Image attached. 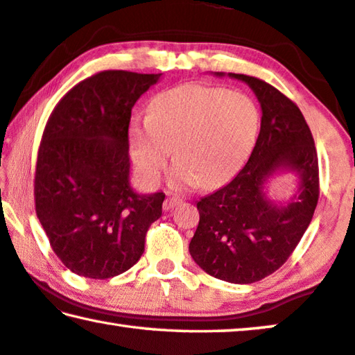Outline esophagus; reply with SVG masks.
Wrapping results in <instances>:
<instances>
[{"mask_svg": "<svg viewBox=\"0 0 355 355\" xmlns=\"http://www.w3.org/2000/svg\"><path fill=\"white\" fill-rule=\"evenodd\" d=\"M180 202H182V200H180L178 198H168V199L164 200V204H162V208H164V210H171V208L178 205Z\"/></svg>", "mask_w": 355, "mask_h": 355, "instance_id": "obj_1", "label": "esophagus"}]
</instances>
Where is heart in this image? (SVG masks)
<instances>
[{
  "label": "heart",
  "mask_w": 355,
  "mask_h": 355,
  "mask_svg": "<svg viewBox=\"0 0 355 355\" xmlns=\"http://www.w3.org/2000/svg\"><path fill=\"white\" fill-rule=\"evenodd\" d=\"M257 131L248 96L193 83L157 94L150 115L131 129V156L140 178L156 184L175 147L168 187H216L243 166Z\"/></svg>",
  "instance_id": "obj_1"
}]
</instances>
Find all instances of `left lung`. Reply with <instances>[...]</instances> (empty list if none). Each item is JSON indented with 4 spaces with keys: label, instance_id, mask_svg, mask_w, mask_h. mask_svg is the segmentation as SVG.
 <instances>
[{
    "label": "left lung",
    "instance_id": "left-lung-1",
    "mask_svg": "<svg viewBox=\"0 0 355 355\" xmlns=\"http://www.w3.org/2000/svg\"><path fill=\"white\" fill-rule=\"evenodd\" d=\"M227 76L254 92L261 131L245 167L198 202L200 219L189 252L211 277L250 284L277 272L311 223L319 199L318 153L305 118L288 96L261 78ZM286 171L300 180L296 194L286 202L270 200L269 178Z\"/></svg>",
    "mask_w": 355,
    "mask_h": 355
}]
</instances>
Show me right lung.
Masks as SVG:
<instances>
[{
    "label": "right lung",
    "mask_w": 355,
    "mask_h": 355,
    "mask_svg": "<svg viewBox=\"0 0 355 355\" xmlns=\"http://www.w3.org/2000/svg\"><path fill=\"white\" fill-rule=\"evenodd\" d=\"M161 74L98 72L64 94L37 151L36 215L60 261L78 277L105 279L136 263L162 213L164 193L129 183L131 110Z\"/></svg>",
    "instance_id": "add662e5"
}]
</instances>
